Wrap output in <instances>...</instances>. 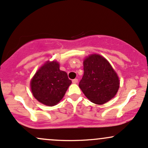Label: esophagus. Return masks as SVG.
<instances>
[{"instance_id":"1","label":"esophagus","mask_w":148,"mask_h":148,"mask_svg":"<svg viewBox=\"0 0 148 148\" xmlns=\"http://www.w3.org/2000/svg\"><path fill=\"white\" fill-rule=\"evenodd\" d=\"M72 82H73V83H74V84H77V82H78V79H73V80H72Z\"/></svg>"}]
</instances>
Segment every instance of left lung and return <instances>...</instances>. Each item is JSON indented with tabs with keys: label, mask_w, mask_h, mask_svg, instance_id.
Instances as JSON below:
<instances>
[{
	"label": "left lung",
	"mask_w": 148,
	"mask_h": 148,
	"mask_svg": "<svg viewBox=\"0 0 148 148\" xmlns=\"http://www.w3.org/2000/svg\"><path fill=\"white\" fill-rule=\"evenodd\" d=\"M84 71L79 86L90 101L101 105L116 96L119 78L103 57L96 54L87 57L84 61Z\"/></svg>",
	"instance_id": "left-lung-1"
}]
</instances>
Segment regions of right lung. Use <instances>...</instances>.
Here are the masks:
<instances>
[{
    "instance_id": "right-lung-1",
    "label": "right lung",
    "mask_w": 148,
    "mask_h": 148,
    "mask_svg": "<svg viewBox=\"0 0 148 148\" xmlns=\"http://www.w3.org/2000/svg\"><path fill=\"white\" fill-rule=\"evenodd\" d=\"M71 84L67 74L60 69L58 62L48 61L35 73L30 87L32 95L39 102L53 106L62 100Z\"/></svg>"
}]
</instances>
